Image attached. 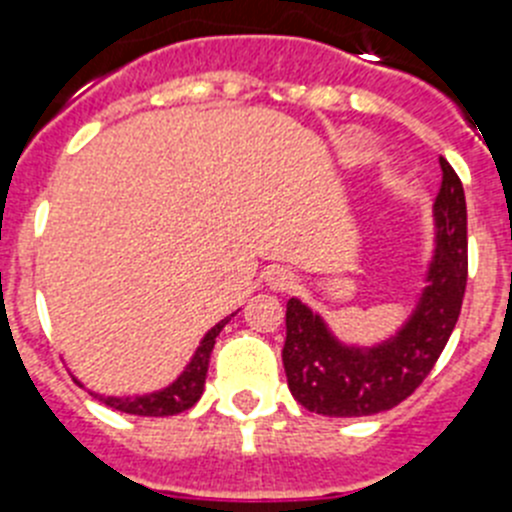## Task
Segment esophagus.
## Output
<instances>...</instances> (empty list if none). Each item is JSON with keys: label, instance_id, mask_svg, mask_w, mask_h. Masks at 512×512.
I'll return each instance as SVG.
<instances>
[{"label": "esophagus", "instance_id": "34e87169", "mask_svg": "<svg viewBox=\"0 0 512 512\" xmlns=\"http://www.w3.org/2000/svg\"><path fill=\"white\" fill-rule=\"evenodd\" d=\"M270 285H273L275 290L296 288V275H290L288 270H275V273H270Z\"/></svg>", "mask_w": 512, "mask_h": 512}]
</instances>
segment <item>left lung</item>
Segmentation results:
<instances>
[{"instance_id": "1", "label": "left lung", "mask_w": 512, "mask_h": 512, "mask_svg": "<svg viewBox=\"0 0 512 512\" xmlns=\"http://www.w3.org/2000/svg\"><path fill=\"white\" fill-rule=\"evenodd\" d=\"M436 193V255L411 321L372 349L344 347L298 298L285 311L283 365L293 398L311 413L372 416L403 403L434 370L457 326L467 290V201L444 158Z\"/></svg>"}]
</instances>
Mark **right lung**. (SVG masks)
Masks as SVG:
<instances>
[{
	"mask_svg": "<svg viewBox=\"0 0 512 512\" xmlns=\"http://www.w3.org/2000/svg\"><path fill=\"white\" fill-rule=\"evenodd\" d=\"M234 316V313H232ZM229 319L219 321L209 334L204 336L201 347L193 354L191 365L186 367L181 377H178L170 388L160 390V393L150 395H137V398H101L109 408L122 413H132V416H176V413L188 411L196 400L204 393L206 370H209V357L214 349L216 336L227 326Z\"/></svg>",
	"mask_w": 512,
	"mask_h": 512,
	"instance_id": "1",
	"label": "right lung"
}]
</instances>
